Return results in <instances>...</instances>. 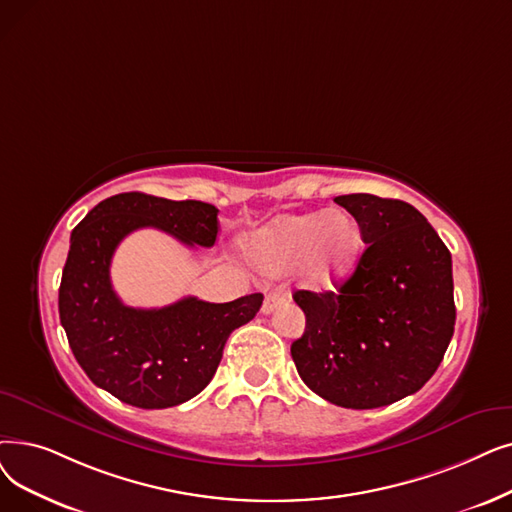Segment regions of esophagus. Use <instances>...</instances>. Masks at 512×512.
Wrapping results in <instances>:
<instances>
[{"mask_svg": "<svg viewBox=\"0 0 512 512\" xmlns=\"http://www.w3.org/2000/svg\"><path fill=\"white\" fill-rule=\"evenodd\" d=\"M284 301H286V293H282V291L268 293V295H265L263 305H261V311H263V314H272L274 307H276L278 303H284Z\"/></svg>", "mask_w": 512, "mask_h": 512, "instance_id": "obj_1", "label": "esophagus"}]
</instances>
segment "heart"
Listing matches in <instances>:
<instances>
[{"label": "heart", "mask_w": 512, "mask_h": 512, "mask_svg": "<svg viewBox=\"0 0 512 512\" xmlns=\"http://www.w3.org/2000/svg\"><path fill=\"white\" fill-rule=\"evenodd\" d=\"M259 270L280 276L299 270L309 288H332L358 265L362 234L355 219L339 209L286 215L249 238Z\"/></svg>", "instance_id": "1"}]
</instances>
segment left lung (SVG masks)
I'll use <instances>...</instances> for the list:
<instances>
[{"label":"left lung","instance_id":"1","mask_svg":"<svg viewBox=\"0 0 512 512\" xmlns=\"http://www.w3.org/2000/svg\"><path fill=\"white\" fill-rule=\"evenodd\" d=\"M366 251L339 291H297L305 332L291 345L303 383L326 402L370 410L416 393L443 360L456 322L452 255L418 209L345 194Z\"/></svg>","mask_w":512,"mask_h":512}]
</instances>
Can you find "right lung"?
I'll return each mask as SVG.
<instances>
[{
  "label": "right lung",
  "mask_w": 512,
  "mask_h": 512,
  "mask_svg": "<svg viewBox=\"0 0 512 512\" xmlns=\"http://www.w3.org/2000/svg\"><path fill=\"white\" fill-rule=\"evenodd\" d=\"M219 209L123 192L98 203L71 234L58 311L75 360L100 389L121 402L159 410L184 404L213 379L230 332L255 318L261 293L230 303L186 297L159 309L127 307L110 282L119 242L159 228L190 247H213Z\"/></svg>",
  "instance_id": "add662e5"
}]
</instances>
